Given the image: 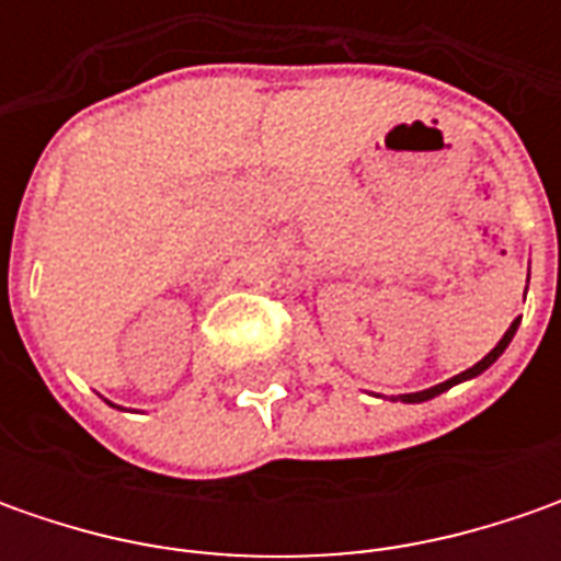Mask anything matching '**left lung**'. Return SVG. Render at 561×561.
<instances>
[{"label":"left lung","instance_id":"obj_1","mask_svg":"<svg viewBox=\"0 0 561 561\" xmlns=\"http://www.w3.org/2000/svg\"><path fill=\"white\" fill-rule=\"evenodd\" d=\"M518 321H522V318H515V321H512V328H508L506 334H503V340H500V343H496V346H493V350H490V353H486V356L481 358L478 365H471L468 371H462V375H456V377H449V380H443V383L431 387V390H421V393H402V397H399V402H424V399L437 397V393H443V390H449V387H453V383H459V380H468V377H474V375H481V371H486V368H490V365H493L496 358L503 356V350H506L508 343H512V336H515V331H518Z\"/></svg>","mask_w":561,"mask_h":561}]
</instances>
